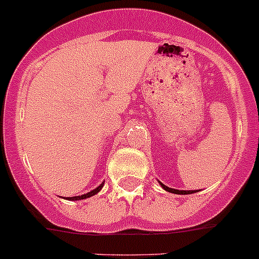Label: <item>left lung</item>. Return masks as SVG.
Here are the masks:
<instances>
[{"mask_svg":"<svg viewBox=\"0 0 259 259\" xmlns=\"http://www.w3.org/2000/svg\"><path fill=\"white\" fill-rule=\"evenodd\" d=\"M159 185H161V186H162L166 191H169V193H174V194H191V193H195V190H177V189L167 188V186H165V185L161 184V182H159Z\"/></svg>","mask_w":259,"mask_h":259,"instance_id":"left-lung-1","label":"left lung"}]
</instances>
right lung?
<instances>
[{
  "mask_svg": "<svg viewBox=\"0 0 259 259\" xmlns=\"http://www.w3.org/2000/svg\"><path fill=\"white\" fill-rule=\"evenodd\" d=\"M104 188V182L98 186V188H96L94 190L89 191V193H86V194H82V195H75V197H68L66 199H71V201H79V199H85V198H89V197H92V195L97 194L98 191L101 190V189Z\"/></svg>",
  "mask_w": 259,
  "mask_h": 259,
  "instance_id": "right-lung-1",
  "label": "right lung"
}]
</instances>
